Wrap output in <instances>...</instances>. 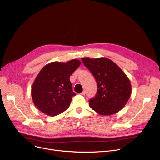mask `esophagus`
I'll use <instances>...</instances> for the list:
<instances>
[{"mask_svg":"<svg viewBox=\"0 0 160 160\" xmlns=\"http://www.w3.org/2000/svg\"><path fill=\"white\" fill-rule=\"evenodd\" d=\"M80 94H81V95H85V91H83V92H82L81 93H80Z\"/></svg>","mask_w":160,"mask_h":160,"instance_id":"obj_1","label":"esophagus"}]
</instances>
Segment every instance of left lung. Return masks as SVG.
Wrapping results in <instances>:
<instances>
[{"label":"left lung","mask_w":160,"mask_h":160,"mask_svg":"<svg viewBox=\"0 0 160 160\" xmlns=\"http://www.w3.org/2000/svg\"><path fill=\"white\" fill-rule=\"evenodd\" d=\"M97 82V93L89 105L101 115H111L124 108L130 98L132 86L125 73L111 60L105 58H81Z\"/></svg>","instance_id":"1"}]
</instances>
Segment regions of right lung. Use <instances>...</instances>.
Here are the masks:
<instances>
[{"label": "right lung", "mask_w": 160, "mask_h": 160, "mask_svg": "<svg viewBox=\"0 0 160 160\" xmlns=\"http://www.w3.org/2000/svg\"><path fill=\"white\" fill-rule=\"evenodd\" d=\"M81 64L80 60L73 59L45 65L32 87L31 95L36 107L51 117L58 115L69 108L72 97L75 96L70 77Z\"/></svg>", "instance_id": "add662e5"}]
</instances>
